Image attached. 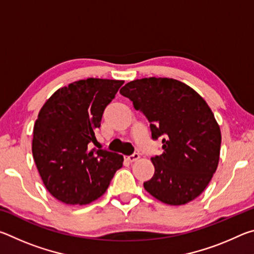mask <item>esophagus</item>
<instances>
[{"label":"esophagus","mask_w":254,"mask_h":254,"mask_svg":"<svg viewBox=\"0 0 254 254\" xmlns=\"http://www.w3.org/2000/svg\"><path fill=\"white\" fill-rule=\"evenodd\" d=\"M140 158V156L137 153H133V154H131V156H127V161H130V162H133V161H135V160H137V159Z\"/></svg>","instance_id":"obj_1"}]
</instances>
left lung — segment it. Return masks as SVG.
Listing matches in <instances>:
<instances>
[{"instance_id":"left-lung-1","label":"left lung","mask_w":254,"mask_h":254,"mask_svg":"<svg viewBox=\"0 0 254 254\" xmlns=\"http://www.w3.org/2000/svg\"><path fill=\"white\" fill-rule=\"evenodd\" d=\"M150 123L153 140H162V153L154 156L153 177L143 186L154 198L184 205L198 197L216 171L221 131L203 98L173 78H142L121 88Z\"/></svg>"}]
</instances>
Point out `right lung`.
<instances>
[{
    "label": "right lung",
    "instance_id": "add662e5",
    "mask_svg": "<svg viewBox=\"0 0 254 254\" xmlns=\"http://www.w3.org/2000/svg\"><path fill=\"white\" fill-rule=\"evenodd\" d=\"M123 83L75 81L55 92L40 110L33 127V159L46 188L63 203H92L123 166L121 154L89 147L96 142L105 107Z\"/></svg>",
    "mask_w": 254,
    "mask_h": 254
}]
</instances>
